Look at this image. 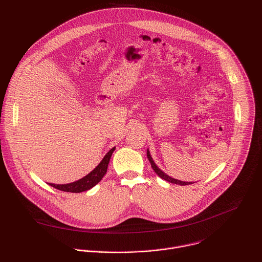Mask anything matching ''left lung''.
I'll use <instances>...</instances> for the list:
<instances>
[{
    "label": "left lung",
    "instance_id": "8db88e82",
    "mask_svg": "<svg viewBox=\"0 0 262 262\" xmlns=\"http://www.w3.org/2000/svg\"><path fill=\"white\" fill-rule=\"evenodd\" d=\"M147 158H148V160H149V162H150V164H151V167H152V169L155 170V172L161 177V178H163L164 180H166V181H169V182H171V183H176V184H180V185H186V184H191V183H193V182H185V181H181V180H178V179H175V178H172V177H170L169 175H167L166 173H164L156 164H155V162H154V160H152V158H151V156H150V152H149V150L147 149Z\"/></svg>",
    "mask_w": 262,
    "mask_h": 262
}]
</instances>
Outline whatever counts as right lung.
<instances>
[{
	"label": "right lung",
	"mask_w": 262,
	"mask_h": 262,
	"mask_svg": "<svg viewBox=\"0 0 262 262\" xmlns=\"http://www.w3.org/2000/svg\"><path fill=\"white\" fill-rule=\"evenodd\" d=\"M114 150H115V147L112 148L111 150L104 156L102 161L98 164V166L93 171H91L88 175L81 178L80 180H77L71 183H66V184H55V183H49V184L57 190H60L63 192H69V193H82L92 189L94 185H96L102 179V177L106 173L110 159Z\"/></svg>",
	"instance_id": "1"
}]
</instances>
